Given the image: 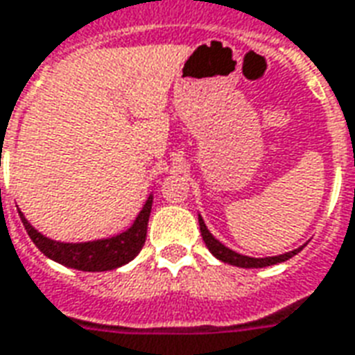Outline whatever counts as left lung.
Listing matches in <instances>:
<instances>
[{"mask_svg":"<svg viewBox=\"0 0 355 355\" xmlns=\"http://www.w3.org/2000/svg\"><path fill=\"white\" fill-rule=\"evenodd\" d=\"M199 230H201V237H203L207 248L211 250V254L214 256V258H218L220 261H224V263L235 265V267H243V269H259V267H269V265L282 263V261H286V259L293 258L297 252L303 250V246H304L303 244L301 248L286 252V254H280V256H271V258H250V256L237 254L235 250L227 248L225 244L220 243L218 239L212 237V233L207 230V225H205L203 218L201 216H199Z\"/></svg>","mask_w":355,"mask_h":355,"instance_id":"obj_1","label":"left lung"}]
</instances>
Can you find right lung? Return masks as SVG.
<instances>
[{
	"label": "right lung",
	"instance_id": "1",
	"mask_svg": "<svg viewBox=\"0 0 355 355\" xmlns=\"http://www.w3.org/2000/svg\"><path fill=\"white\" fill-rule=\"evenodd\" d=\"M150 211L152 196H148L143 211L139 212L130 230L122 231L114 237L97 239V241H88V243L52 241V239L44 237L43 233H39L26 220L22 212L18 211V214H20V220H22L24 227L28 231L33 244L43 252L46 258L54 259L58 263L71 267V269H78V271L101 272L112 271V269L130 263L131 259L141 252L144 241H146V225H148Z\"/></svg>",
	"mask_w": 355,
	"mask_h": 355
}]
</instances>
